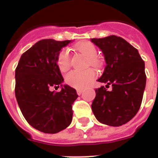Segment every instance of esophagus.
I'll return each mask as SVG.
<instances>
[{"instance_id":"1","label":"esophagus","mask_w":158,"mask_h":158,"mask_svg":"<svg viewBox=\"0 0 158 158\" xmlns=\"http://www.w3.org/2000/svg\"><path fill=\"white\" fill-rule=\"evenodd\" d=\"M82 92V89H77V94L79 95H80Z\"/></svg>"}]
</instances>
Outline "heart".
Returning a JSON list of instances; mask_svg holds the SVG:
<instances>
[{"mask_svg": "<svg viewBox=\"0 0 158 158\" xmlns=\"http://www.w3.org/2000/svg\"><path fill=\"white\" fill-rule=\"evenodd\" d=\"M76 49L80 53L89 59L90 65L98 66L99 61L97 60L98 51L96 47L91 42L81 43L76 46ZM57 65L60 71L66 72L71 66V56L67 49H63L59 54L57 58ZM95 73L92 69L85 71H71L66 75V82L70 86L76 89H83L95 79Z\"/></svg>", "mask_w": 158, "mask_h": 158, "instance_id": "heart-1", "label": "heart"}]
</instances>
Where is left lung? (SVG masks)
<instances>
[{
    "label": "left lung",
    "instance_id": "1",
    "mask_svg": "<svg viewBox=\"0 0 158 158\" xmlns=\"http://www.w3.org/2000/svg\"><path fill=\"white\" fill-rule=\"evenodd\" d=\"M91 41L102 51L106 63L97 81L107 84L95 89L92 111L101 123L121 126L131 120L141 107L146 85L144 62L138 49L120 36L111 35Z\"/></svg>",
    "mask_w": 158,
    "mask_h": 158
}]
</instances>
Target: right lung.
Wrapping results in <instances>:
<instances>
[{
	"label": "right lung",
	"mask_w": 158,
	"mask_h": 158,
	"mask_svg": "<svg viewBox=\"0 0 158 158\" xmlns=\"http://www.w3.org/2000/svg\"><path fill=\"white\" fill-rule=\"evenodd\" d=\"M71 40L45 39L22 54L15 70V95L27 122L40 131L55 134L70 125L76 89L67 85L60 92L63 78L57 65L60 50Z\"/></svg>",
	"instance_id": "add662e5"
}]
</instances>
